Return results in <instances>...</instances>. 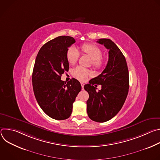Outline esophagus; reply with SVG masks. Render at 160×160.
<instances>
[{"instance_id": "1", "label": "esophagus", "mask_w": 160, "mask_h": 160, "mask_svg": "<svg viewBox=\"0 0 160 160\" xmlns=\"http://www.w3.org/2000/svg\"><path fill=\"white\" fill-rule=\"evenodd\" d=\"M80 84H81V86H82V89H83V87H84V83L83 82H80Z\"/></svg>"}]
</instances>
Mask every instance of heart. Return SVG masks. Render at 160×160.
Instances as JSON below:
<instances>
[{
    "label": "heart",
    "mask_w": 160,
    "mask_h": 160,
    "mask_svg": "<svg viewBox=\"0 0 160 160\" xmlns=\"http://www.w3.org/2000/svg\"><path fill=\"white\" fill-rule=\"evenodd\" d=\"M82 54H86L92 59V66L96 69H100L104 64V59L101 57L102 51L93 43H84L81 46ZM80 57V52L75 47L68 48L66 52V58L70 64H75ZM74 77L80 80H85L91 75L89 70L82 66H77L73 71Z\"/></svg>",
    "instance_id": "heart-1"
}]
</instances>
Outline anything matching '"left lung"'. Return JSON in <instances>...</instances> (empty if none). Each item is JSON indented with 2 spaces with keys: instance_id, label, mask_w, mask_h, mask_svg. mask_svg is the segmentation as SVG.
<instances>
[{
  "instance_id": "8db88e82",
  "label": "left lung",
  "mask_w": 160,
  "mask_h": 160,
  "mask_svg": "<svg viewBox=\"0 0 160 160\" xmlns=\"http://www.w3.org/2000/svg\"><path fill=\"white\" fill-rule=\"evenodd\" d=\"M109 50L108 64L103 72L84 85L89 94L87 101L88 117L96 122H105L115 117L122 109L128 92L129 75L125 56L112 40L97 41ZM101 84L98 92L93 85ZM96 85H95V86Z\"/></svg>"
}]
</instances>
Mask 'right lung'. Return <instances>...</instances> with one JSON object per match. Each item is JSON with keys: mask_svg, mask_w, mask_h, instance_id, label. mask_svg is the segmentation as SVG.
I'll list each match as a JSON object with an SVG mask.
<instances>
[{"mask_svg": "<svg viewBox=\"0 0 160 160\" xmlns=\"http://www.w3.org/2000/svg\"><path fill=\"white\" fill-rule=\"evenodd\" d=\"M75 42L69 36H59L45 43L37 56L32 85L37 101L49 117L62 120L71 116L73 104L82 89L75 78L67 83L61 80L69 70L66 58L68 48Z\"/></svg>", "mask_w": 160, "mask_h": 160, "instance_id": "obj_1", "label": "right lung"}]
</instances>
